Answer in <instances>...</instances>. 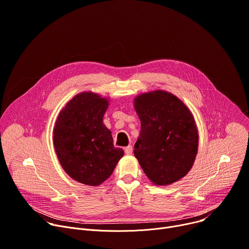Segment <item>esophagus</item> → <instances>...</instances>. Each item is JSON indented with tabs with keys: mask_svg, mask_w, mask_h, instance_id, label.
I'll return each instance as SVG.
<instances>
[{
	"mask_svg": "<svg viewBox=\"0 0 249 249\" xmlns=\"http://www.w3.org/2000/svg\"><path fill=\"white\" fill-rule=\"evenodd\" d=\"M124 151H125V154H126V155H132V153H133V147H132L131 145H129V146H127V147L124 148Z\"/></svg>",
	"mask_w": 249,
	"mask_h": 249,
	"instance_id": "1",
	"label": "esophagus"
}]
</instances>
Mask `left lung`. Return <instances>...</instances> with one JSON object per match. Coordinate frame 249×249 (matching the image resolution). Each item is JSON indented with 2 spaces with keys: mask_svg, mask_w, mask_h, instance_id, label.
<instances>
[{
  "mask_svg": "<svg viewBox=\"0 0 249 249\" xmlns=\"http://www.w3.org/2000/svg\"><path fill=\"white\" fill-rule=\"evenodd\" d=\"M134 104L141 121L135 157L155 185L177 182L189 173L197 153L198 134L192 113L162 90L139 95Z\"/></svg>",
  "mask_w": 249,
  "mask_h": 249,
  "instance_id": "8db88e82",
  "label": "left lung"
}]
</instances>
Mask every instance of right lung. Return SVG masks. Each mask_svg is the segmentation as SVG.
Segmentation results:
<instances>
[{
  "instance_id": "1",
  "label": "right lung",
  "mask_w": 249,
  "mask_h": 249,
  "mask_svg": "<svg viewBox=\"0 0 249 249\" xmlns=\"http://www.w3.org/2000/svg\"><path fill=\"white\" fill-rule=\"evenodd\" d=\"M108 101L91 92L73 97L59 113L53 143L60 165L77 182L98 186L124 155L103 124Z\"/></svg>"
}]
</instances>
